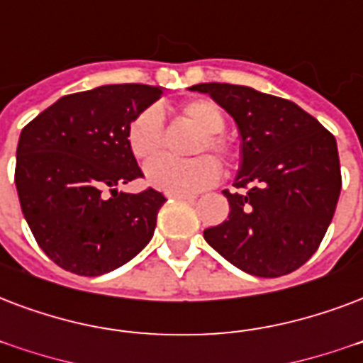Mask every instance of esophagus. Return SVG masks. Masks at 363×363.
I'll use <instances>...</instances> for the list:
<instances>
[{
    "label": "esophagus",
    "mask_w": 363,
    "mask_h": 363,
    "mask_svg": "<svg viewBox=\"0 0 363 363\" xmlns=\"http://www.w3.org/2000/svg\"><path fill=\"white\" fill-rule=\"evenodd\" d=\"M171 198H177V200L194 201V196H190V194H171Z\"/></svg>",
    "instance_id": "1"
}]
</instances>
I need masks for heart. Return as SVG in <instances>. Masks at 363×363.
Instances as JSON below:
<instances>
[{
  "label": "heart",
  "instance_id": "obj_1",
  "mask_svg": "<svg viewBox=\"0 0 363 363\" xmlns=\"http://www.w3.org/2000/svg\"><path fill=\"white\" fill-rule=\"evenodd\" d=\"M181 114L200 133H196L190 154L200 156L188 160H169L160 157L152 162L162 150L163 116L160 108L148 106L140 110L127 125V146L133 157L140 163L152 162L146 167V181L157 190L167 194H192L215 184L220 175L217 160L232 163L236 160V150L230 138L226 137L225 112L217 102L209 99H192L181 104Z\"/></svg>",
  "mask_w": 363,
  "mask_h": 363
}]
</instances>
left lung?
Segmentation results:
<instances>
[{
    "mask_svg": "<svg viewBox=\"0 0 363 363\" xmlns=\"http://www.w3.org/2000/svg\"><path fill=\"white\" fill-rule=\"evenodd\" d=\"M234 118L242 162L225 190L230 213L203 232L206 242L240 270L278 278L320 247L341 194L335 137L295 102L245 85L200 83Z\"/></svg>",
    "mask_w": 363,
    "mask_h": 363,
    "instance_id": "8db88e82",
    "label": "left lung"
}]
</instances>
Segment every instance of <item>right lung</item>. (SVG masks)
Segmentation results:
<instances>
[{"label": "right lung", "instance_id": "add662e5", "mask_svg": "<svg viewBox=\"0 0 363 363\" xmlns=\"http://www.w3.org/2000/svg\"><path fill=\"white\" fill-rule=\"evenodd\" d=\"M163 91L143 83L72 93L21 133L15 182L22 213L49 259L77 276L125 264L150 242L165 196L118 186L143 177L127 125Z\"/></svg>", "mask_w": 363, "mask_h": 363}]
</instances>
